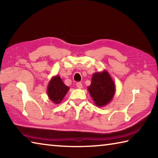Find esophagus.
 <instances>
[{
  "mask_svg": "<svg viewBox=\"0 0 158 158\" xmlns=\"http://www.w3.org/2000/svg\"><path fill=\"white\" fill-rule=\"evenodd\" d=\"M76 85H77V87L78 88V89H82V84L81 82H77Z\"/></svg>",
  "mask_w": 158,
  "mask_h": 158,
  "instance_id": "1",
  "label": "esophagus"
}]
</instances>
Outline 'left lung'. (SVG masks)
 I'll return each mask as SVG.
<instances>
[{
    "instance_id": "obj_1",
    "label": "left lung",
    "mask_w": 158,
    "mask_h": 158,
    "mask_svg": "<svg viewBox=\"0 0 158 158\" xmlns=\"http://www.w3.org/2000/svg\"><path fill=\"white\" fill-rule=\"evenodd\" d=\"M88 89L95 105L98 106L107 105L115 93L114 83L106 71L93 74L91 84Z\"/></svg>"
}]
</instances>
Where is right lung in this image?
<instances>
[{
    "label": "right lung",
    "instance_id": "obj_1",
    "mask_svg": "<svg viewBox=\"0 0 158 158\" xmlns=\"http://www.w3.org/2000/svg\"><path fill=\"white\" fill-rule=\"evenodd\" d=\"M69 88L64 84L59 76L53 77L47 88V93L49 99L55 104H59L66 93Z\"/></svg>",
    "mask_w": 158,
    "mask_h": 158
}]
</instances>
